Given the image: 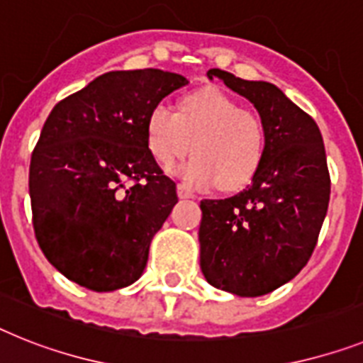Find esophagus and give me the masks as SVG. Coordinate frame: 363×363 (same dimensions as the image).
<instances>
[{
	"instance_id": "1",
	"label": "esophagus",
	"mask_w": 363,
	"mask_h": 363,
	"mask_svg": "<svg viewBox=\"0 0 363 363\" xmlns=\"http://www.w3.org/2000/svg\"><path fill=\"white\" fill-rule=\"evenodd\" d=\"M177 194H179V197H181V199H191V197H194L191 190H188L184 184H179V186H177Z\"/></svg>"
}]
</instances>
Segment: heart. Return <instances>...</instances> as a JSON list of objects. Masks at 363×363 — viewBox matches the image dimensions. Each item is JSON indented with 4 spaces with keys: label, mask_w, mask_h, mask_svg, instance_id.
<instances>
[{
    "label": "heart",
    "mask_w": 363,
    "mask_h": 363,
    "mask_svg": "<svg viewBox=\"0 0 363 363\" xmlns=\"http://www.w3.org/2000/svg\"><path fill=\"white\" fill-rule=\"evenodd\" d=\"M147 147L169 167L194 153L177 175L191 186L218 184L236 190L247 184L264 157L266 130L258 114L243 111L218 88H201L182 97L181 111L158 103L147 116Z\"/></svg>",
    "instance_id": "b5f03b06"
}]
</instances>
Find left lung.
Returning a JSON list of instances; mask_svg holds the SVG:
<instances>
[{
	"instance_id": "left-lung-1",
	"label": "left lung",
	"mask_w": 363,
	"mask_h": 363,
	"mask_svg": "<svg viewBox=\"0 0 363 363\" xmlns=\"http://www.w3.org/2000/svg\"><path fill=\"white\" fill-rule=\"evenodd\" d=\"M252 103L266 130L251 184L227 199L201 201V271L238 297H260L290 282L312 257L330 199V175L318 123L266 81L208 69Z\"/></svg>"
}]
</instances>
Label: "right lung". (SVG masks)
<instances>
[{
    "mask_svg": "<svg viewBox=\"0 0 363 363\" xmlns=\"http://www.w3.org/2000/svg\"><path fill=\"white\" fill-rule=\"evenodd\" d=\"M184 84L164 69L108 72L48 116L29 167L33 227L51 266L75 284L114 291L144 273L151 240L179 201L145 125Z\"/></svg>",
    "mask_w": 363,
    "mask_h": 363,
    "instance_id": "1",
    "label": "right lung"
}]
</instances>
